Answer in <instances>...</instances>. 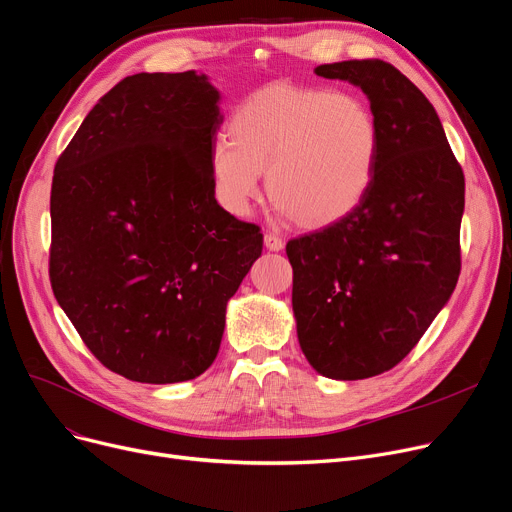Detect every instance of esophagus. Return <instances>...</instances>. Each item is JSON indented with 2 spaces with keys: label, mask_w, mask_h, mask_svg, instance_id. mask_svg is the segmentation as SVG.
<instances>
[{
  "label": "esophagus",
  "mask_w": 512,
  "mask_h": 512,
  "mask_svg": "<svg viewBox=\"0 0 512 512\" xmlns=\"http://www.w3.org/2000/svg\"><path fill=\"white\" fill-rule=\"evenodd\" d=\"M263 242H265V247H268L270 251H282L284 249V240L278 234H272V232L265 234Z\"/></svg>",
  "instance_id": "obj_1"
}]
</instances>
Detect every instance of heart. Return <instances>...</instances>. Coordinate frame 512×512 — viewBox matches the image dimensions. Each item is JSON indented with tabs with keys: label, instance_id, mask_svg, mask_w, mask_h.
<instances>
[{
	"label": "heart",
	"instance_id": "obj_1",
	"mask_svg": "<svg viewBox=\"0 0 512 512\" xmlns=\"http://www.w3.org/2000/svg\"><path fill=\"white\" fill-rule=\"evenodd\" d=\"M228 133L209 152L219 205L247 213L265 173L270 201L305 230L337 224L360 207L381 144L379 123L358 96L286 83L244 98Z\"/></svg>",
	"mask_w": 512,
	"mask_h": 512
}]
</instances>
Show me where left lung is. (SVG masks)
<instances>
[{"mask_svg":"<svg viewBox=\"0 0 512 512\" xmlns=\"http://www.w3.org/2000/svg\"><path fill=\"white\" fill-rule=\"evenodd\" d=\"M316 75L358 85L381 131L360 207L286 244L307 362L328 379L360 381L402 362L452 297L464 173L433 104L393 64L345 60Z\"/></svg>","mask_w":512,"mask_h":512,"instance_id":"8db88e82","label":"left lung"}]
</instances>
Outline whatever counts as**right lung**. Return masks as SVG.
Segmentation results:
<instances>
[{
    "label": "right lung",
    "mask_w": 512,
    "mask_h": 512,
    "mask_svg": "<svg viewBox=\"0 0 512 512\" xmlns=\"http://www.w3.org/2000/svg\"><path fill=\"white\" fill-rule=\"evenodd\" d=\"M224 115L207 75L138 73L100 98L54 167L52 291L96 358L167 385L217 358L259 226L215 201Z\"/></svg>",
    "instance_id": "add662e5"
}]
</instances>
